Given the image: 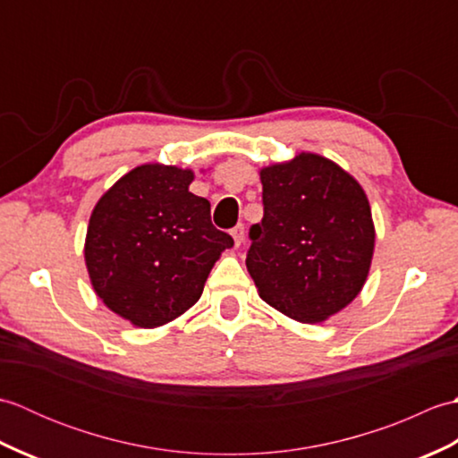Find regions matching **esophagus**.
Here are the masks:
<instances>
[{
    "instance_id": "1",
    "label": "esophagus",
    "mask_w": 458,
    "mask_h": 458,
    "mask_svg": "<svg viewBox=\"0 0 458 458\" xmlns=\"http://www.w3.org/2000/svg\"><path fill=\"white\" fill-rule=\"evenodd\" d=\"M232 238H234L236 248L242 246V242H244V224H238V226L232 228Z\"/></svg>"
}]
</instances>
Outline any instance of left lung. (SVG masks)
Here are the masks:
<instances>
[{"mask_svg":"<svg viewBox=\"0 0 458 458\" xmlns=\"http://www.w3.org/2000/svg\"><path fill=\"white\" fill-rule=\"evenodd\" d=\"M259 179L264 218L250 228V276L267 305L323 323L366 284L376 242L366 192L317 153L269 165Z\"/></svg>","mask_w":458,"mask_h":458,"instance_id":"1","label":"left lung"}]
</instances>
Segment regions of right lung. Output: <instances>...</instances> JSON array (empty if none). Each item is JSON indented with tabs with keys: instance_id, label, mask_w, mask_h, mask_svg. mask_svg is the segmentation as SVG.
I'll return each mask as SVG.
<instances>
[{
	"instance_id": "right-lung-1",
	"label": "right lung",
	"mask_w": 458,
	"mask_h": 458,
	"mask_svg": "<svg viewBox=\"0 0 458 458\" xmlns=\"http://www.w3.org/2000/svg\"><path fill=\"white\" fill-rule=\"evenodd\" d=\"M194 174L148 163L96 202L84 259L104 305L140 328L177 318L202 295L230 234L212 226L210 202L189 191Z\"/></svg>"
}]
</instances>
